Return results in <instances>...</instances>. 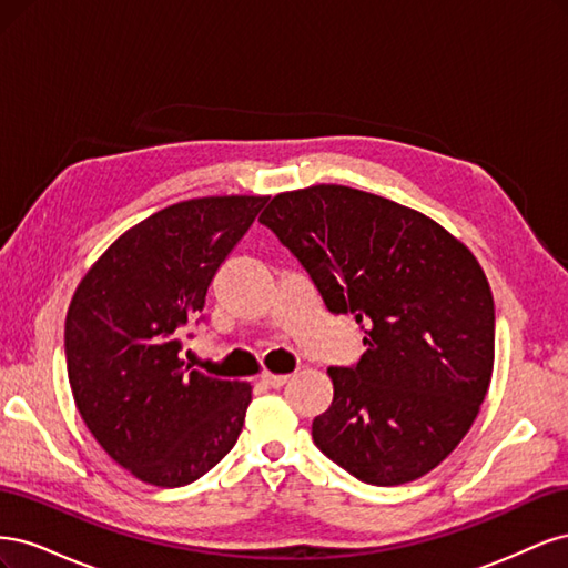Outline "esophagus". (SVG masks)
<instances>
[{
	"mask_svg": "<svg viewBox=\"0 0 568 568\" xmlns=\"http://www.w3.org/2000/svg\"><path fill=\"white\" fill-rule=\"evenodd\" d=\"M288 379V374H272V372H263L261 374V382L267 386V388H280L284 386Z\"/></svg>",
	"mask_w": 568,
	"mask_h": 568,
	"instance_id": "esophagus-1",
	"label": "esophagus"
}]
</instances>
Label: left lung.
<instances>
[{"mask_svg": "<svg viewBox=\"0 0 568 568\" xmlns=\"http://www.w3.org/2000/svg\"><path fill=\"white\" fill-rule=\"evenodd\" d=\"M367 346L329 367L317 448L369 486H400L471 428L495 363V305L476 255L436 220L343 184L282 192L261 215Z\"/></svg>", "mask_w": 568, "mask_h": 568, "instance_id": "1", "label": "left lung"}]
</instances>
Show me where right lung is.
<instances>
[{
  "label": "right lung",
  "mask_w": 568,
  "mask_h": 568,
  "mask_svg": "<svg viewBox=\"0 0 568 568\" xmlns=\"http://www.w3.org/2000/svg\"><path fill=\"white\" fill-rule=\"evenodd\" d=\"M265 203L232 194L168 205L120 234L68 305L75 407L109 457L144 484H192L242 434L251 384L192 369L180 334Z\"/></svg>",
  "instance_id": "obj_1"
}]
</instances>
